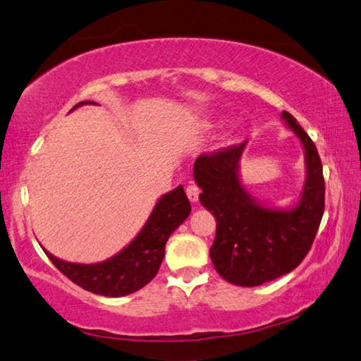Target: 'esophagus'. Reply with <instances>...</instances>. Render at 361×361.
I'll use <instances>...</instances> for the list:
<instances>
[{
  "label": "esophagus",
  "instance_id": "esophagus-1",
  "mask_svg": "<svg viewBox=\"0 0 361 361\" xmlns=\"http://www.w3.org/2000/svg\"><path fill=\"white\" fill-rule=\"evenodd\" d=\"M186 194H188V199H190L191 202H197L199 199V194H201V190L196 185H190L186 188Z\"/></svg>",
  "mask_w": 361,
  "mask_h": 361
}]
</instances>
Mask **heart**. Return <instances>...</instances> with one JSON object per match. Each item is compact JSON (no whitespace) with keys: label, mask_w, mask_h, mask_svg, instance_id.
I'll list each match as a JSON object with an SVG mask.
<instances>
[{"label":"heart","mask_w":361,"mask_h":361,"mask_svg":"<svg viewBox=\"0 0 361 361\" xmlns=\"http://www.w3.org/2000/svg\"><path fill=\"white\" fill-rule=\"evenodd\" d=\"M212 125H214V120L202 118V120H197V122H194V128L199 131H205V130L212 128Z\"/></svg>","instance_id":"heart-1"}]
</instances>
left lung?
Masks as SVG:
<instances>
[{"mask_svg": "<svg viewBox=\"0 0 361 361\" xmlns=\"http://www.w3.org/2000/svg\"><path fill=\"white\" fill-rule=\"evenodd\" d=\"M286 127L299 138L305 156V183L294 205L271 207L243 185L241 157L249 141L196 159L199 201L216 220L210 259L223 279L236 286H260L293 271L317 236L324 212L323 165L314 142L289 112Z\"/></svg>", "mask_w": 361, "mask_h": 361, "instance_id": "left-lung-1", "label": "left lung"}]
</instances>
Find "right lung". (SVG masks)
Masks as SVG:
<instances>
[{
    "instance_id": "add662e5",
    "label": "right lung",
    "mask_w": 361,
    "mask_h": 361,
    "mask_svg": "<svg viewBox=\"0 0 361 361\" xmlns=\"http://www.w3.org/2000/svg\"><path fill=\"white\" fill-rule=\"evenodd\" d=\"M87 104L96 102L82 101L72 111ZM190 212L191 204L180 185L159 197L136 238L111 259L85 265L61 260L47 249L43 250L57 270L80 288L106 297L128 295L145 288L156 276L165 257V244L170 234L190 216Z\"/></svg>"
}]
</instances>
